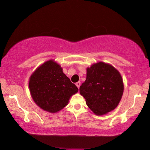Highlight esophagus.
<instances>
[{
	"mask_svg": "<svg viewBox=\"0 0 150 150\" xmlns=\"http://www.w3.org/2000/svg\"><path fill=\"white\" fill-rule=\"evenodd\" d=\"M76 86H77V87H78V88H79V87H80V86H81V82H77V83H76Z\"/></svg>",
	"mask_w": 150,
	"mask_h": 150,
	"instance_id": "esophagus-1",
	"label": "esophagus"
}]
</instances>
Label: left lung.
Returning <instances> with one entry per match:
<instances>
[{"label": "left lung", "mask_w": 150, "mask_h": 150, "mask_svg": "<svg viewBox=\"0 0 150 150\" xmlns=\"http://www.w3.org/2000/svg\"><path fill=\"white\" fill-rule=\"evenodd\" d=\"M79 91L95 115H106L115 110L120 103L124 93L122 77L109 63H93L87 68V77Z\"/></svg>", "instance_id": "8db88e82"}]
</instances>
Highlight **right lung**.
I'll use <instances>...</instances> for the list:
<instances>
[{"instance_id":"add662e5","label":"right lung","mask_w":150,"mask_h":150,"mask_svg":"<svg viewBox=\"0 0 150 150\" xmlns=\"http://www.w3.org/2000/svg\"><path fill=\"white\" fill-rule=\"evenodd\" d=\"M28 85L34 103L50 113L62 110L79 91L54 59L48 60L38 67L30 75Z\"/></svg>"}]
</instances>
